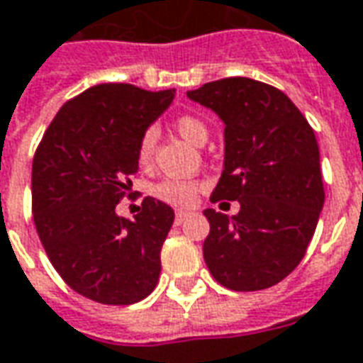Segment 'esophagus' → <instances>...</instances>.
Masks as SVG:
<instances>
[{"instance_id":"obj_1","label":"esophagus","mask_w":363,"mask_h":363,"mask_svg":"<svg viewBox=\"0 0 363 363\" xmlns=\"http://www.w3.org/2000/svg\"><path fill=\"white\" fill-rule=\"evenodd\" d=\"M190 218V212H186V210H179L177 214H174V224L181 225L182 222H186Z\"/></svg>"}]
</instances>
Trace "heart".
<instances>
[{
  "mask_svg": "<svg viewBox=\"0 0 363 363\" xmlns=\"http://www.w3.org/2000/svg\"><path fill=\"white\" fill-rule=\"evenodd\" d=\"M174 129L192 145H202L208 138L206 123L200 120L199 116H192V113L179 116L174 120ZM157 138H159V133H157L155 125H149L141 133L138 143V161L141 164L151 163L153 153H155ZM200 189H202V181H199V179H163V181L153 184L151 194L155 199L167 202V204L189 206V204L194 202Z\"/></svg>",
  "mask_w": 363,
  "mask_h": 363,
  "instance_id": "1",
  "label": "heart"
}]
</instances>
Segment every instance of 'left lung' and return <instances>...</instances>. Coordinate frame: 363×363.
Listing matches in <instances>:
<instances>
[{
	"label": "left lung",
	"mask_w": 363,
	"mask_h": 363,
	"mask_svg": "<svg viewBox=\"0 0 363 363\" xmlns=\"http://www.w3.org/2000/svg\"><path fill=\"white\" fill-rule=\"evenodd\" d=\"M190 100L224 121V171L210 200H238L225 216L206 208L204 261L232 291H261L305 257L324 204L313 128L275 86L234 76L190 90Z\"/></svg>",
	"instance_id": "1"
}]
</instances>
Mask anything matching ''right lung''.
<instances>
[{"label":"right lung","instance_id":"obj_1","mask_svg":"<svg viewBox=\"0 0 363 363\" xmlns=\"http://www.w3.org/2000/svg\"><path fill=\"white\" fill-rule=\"evenodd\" d=\"M174 90L98 84L68 100L33 157V220L52 267L78 295L133 305L151 295L173 208L145 196L133 220L116 214L131 199L141 133Z\"/></svg>","mask_w":363,"mask_h":363}]
</instances>
